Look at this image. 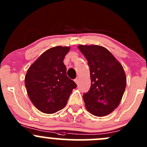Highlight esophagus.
Returning <instances> with one entry per match:
<instances>
[{
  "instance_id": "esophagus-1",
  "label": "esophagus",
  "mask_w": 147,
  "mask_h": 147,
  "mask_svg": "<svg viewBox=\"0 0 147 147\" xmlns=\"http://www.w3.org/2000/svg\"><path fill=\"white\" fill-rule=\"evenodd\" d=\"M75 82L76 84H78V82H79V80H78V78H76V79H75Z\"/></svg>"
}]
</instances>
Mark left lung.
I'll list each match as a JSON object with an SVG mask.
<instances>
[{"label": "left lung", "mask_w": 147, "mask_h": 147, "mask_svg": "<svg viewBox=\"0 0 147 147\" xmlns=\"http://www.w3.org/2000/svg\"><path fill=\"white\" fill-rule=\"evenodd\" d=\"M90 67L91 87L83 94L86 109L97 117L109 115L119 105L127 79L122 66L112 53L100 45L78 46Z\"/></svg>", "instance_id": "obj_1"}]
</instances>
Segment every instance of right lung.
<instances>
[{
	"label": "right lung",
	"mask_w": 147,
	"mask_h": 147,
	"mask_svg": "<svg viewBox=\"0 0 147 147\" xmlns=\"http://www.w3.org/2000/svg\"><path fill=\"white\" fill-rule=\"evenodd\" d=\"M69 47L56 46L42 53L28 69L25 84L35 107L46 114L55 113L66 105L77 87L67 76L63 60Z\"/></svg>",
	"instance_id": "right-lung-1"
}]
</instances>
